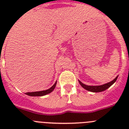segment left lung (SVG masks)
Here are the masks:
<instances>
[{
  "label": "left lung",
  "mask_w": 129,
  "mask_h": 129,
  "mask_svg": "<svg viewBox=\"0 0 129 129\" xmlns=\"http://www.w3.org/2000/svg\"><path fill=\"white\" fill-rule=\"evenodd\" d=\"M118 79V76L112 81L109 82L108 83H106V84H104V85H100V86H89V85H86L85 84H83L82 82H81L80 81H79V83L81 85V86L83 88H84L85 89H86V90H88L90 92H103V91L105 90L107 88H109L111 85H112L114 83L116 82V81Z\"/></svg>",
  "instance_id": "8db88e82"
}]
</instances>
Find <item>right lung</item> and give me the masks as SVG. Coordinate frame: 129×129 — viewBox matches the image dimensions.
I'll return each mask as SVG.
<instances>
[{
  "mask_svg": "<svg viewBox=\"0 0 129 129\" xmlns=\"http://www.w3.org/2000/svg\"><path fill=\"white\" fill-rule=\"evenodd\" d=\"M57 84V81L55 83L54 85L50 88H49V89L46 90H43V91H39V92H26L25 94L26 95H28L29 96H43V95H45L46 94H49V93H50L52 92V91L54 90L55 87L56 86Z\"/></svg>",
  "mask_w": 129,
  "mask_h": 129,
  "instance_id": "1",
  "label": "right lung"
}]
</instances>
